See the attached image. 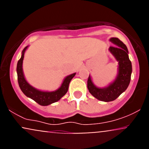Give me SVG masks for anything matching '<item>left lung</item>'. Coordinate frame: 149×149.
Instances as JSON below:
<instances>
[{
	"label": "left lung",
	"mask_w": 149,
	"mask_h": 149,
	"mask_svg": "<svg viewBox=\"0 0 149 149\" xmlns=\"http://www.w3.org/2000/svg\"><path fill=\"white\" fill-rule=\"evenodd\" d=\"M110 41L117 45L115 47L111 46L109 49L118 61V73L115 80L108 87L100 88L95 86L90 76H89L88 80V88L90 93L97 100L106 102L115 100L125 91L130 82L132 71L126 45L118 38H111Z\"/></svg>",
	"instance_id": "left-lung-1"
}]
</instances>
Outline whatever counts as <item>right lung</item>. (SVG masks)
<instances>
[{
	"label": "right lung",
	"mask_w": 149,
	"mask_h": 149,
	"mask_svg": "<svg viewBox=\"0 0 149 149\" xmlns=\"http://www.w3.org/2000/svg\"><path fill=\"white\" fill-rule=\"evenodd\" d=\"M28 46L24 47L22 52V57L17 62V80L19 88L24 94L26 97H29L41 106H47L59 101L65 94L66 93L69 89V85L71 80L75 76L76 73H72L64 78L61 87L58 90L52 92H44L37 90L30 84H29L24 76L22 64L24 57V52Z\"/></svg>",
	"instance_id": "obj_1"
}]
</instances>
